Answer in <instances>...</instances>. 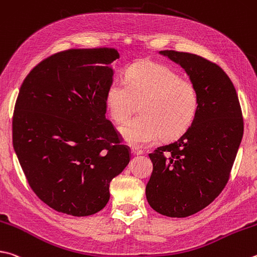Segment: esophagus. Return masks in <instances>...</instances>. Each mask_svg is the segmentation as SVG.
Returning a JSON list of instances; mask_svg holds the SVG:
<instances>
[{
  "mask_svg": "<svg viewBox=\"0 0 257 257\" xmlns=\"http://www.w3.org/2000/svg\"><path fill=\"white\" fill-rule=\"evenodd\" d=\"M132 154L135 156H139V155H143L144 152L137 147H132Z\"/></svg>",
  "mask_w": 257,
  "mask_h": 257,
  "instance_id": "obj_1",
  "label": "esophagus"
}]
</instances>
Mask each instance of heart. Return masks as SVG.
I'll use <instances>...</instances> for the list:
<instances>
[{
	"instance_id": "obj_1",
	"label": "heart",
	"mask_w": 257,
	"mask_h": 257,
	"mask_svg": "<svg viewBox=\"0 0 257 257\" xmlns=\"http://www.w3.org/2000/svg\"><path fill=\"white\" fill-rule=\"evenodd\" d=\"M125 83L110 84L105 105L111 118L123 122L141 104L142 115L120 127L128 144L144 146L161 136L175 139L192 125L199 109L197 88L172 68L144 60L127 69Z\"/></svg>"
}]
</instances>
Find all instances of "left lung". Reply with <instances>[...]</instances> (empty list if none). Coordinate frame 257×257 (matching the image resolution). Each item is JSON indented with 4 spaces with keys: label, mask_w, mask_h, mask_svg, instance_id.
Masks as SVG:
<instances>
[{
    "label": "left lung",
    "mask_w": 257,
    "mask_h": 257,
    "mask_svg": "<svg viewBox=\"0 0 257 257\" xmlns=\"http://www.w3.org/2000/svg\"><path fill=\"white\" fill-rule=\"evenodd\" d=\"M160 54L184 68L197 88L199 109L179 139L149 154L153 173L146 198L158 213L184 218L209 206L225 188L244 122L234 84L218 65L194 54Z\"/></svg>",
    "instance_id": "obj_1"
}]
</instances>
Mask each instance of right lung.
Instances as JSON below:
<instances>
[{
    "label": "right lung",
    "instance_id": "right-lung-1",
    "mask_svg": "<svg viewBox=\"0 0 257 257\" xmlns=\"http://www.w3.org/2000/svg\"><path fill=\"white\" fill-rule=\"evenodd\" d=\"M112 48L69 49L39 63L19 91L13 148L41 201L75 217L94 214L129 164V149L105 118Z\"/></svg>",
    "mask_w": 257,
    "mask_h": 257
}]
</instances>
